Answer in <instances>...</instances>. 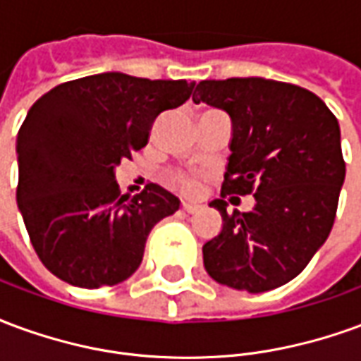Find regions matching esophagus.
I'll return each instance as SVG.
<instances>
[{"mask_svg": "<svg viewBox=\"0 0 361 361\" xmlns=\"http://www.w3.org/2000/svg\"><path fill=\"white\" fill-rule=\"evenodd\" d=\"M181 209L185 212H197L199 209H201V204H197V203H189V201H183L181 203Z\"/></svg>", "mask_w": 361, "mask_h": 361, "instance_id": "esophagus-1", "label": "esophagus"}]
</instances>
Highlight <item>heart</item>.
Wrapping results in <instances>:
<instances>
[{"instance_id": "1", "label": "heart", "mask_w": 361, "mask_h": 361, "mask_svg": "<svg viewBox=\"0 0 361 361\" xmlns=\"http://www.w3.org/2000/svg\"><path fill=\"white\" fill-rule=\"evenodd\" d=\"M172 183L176 188H180L181 191H185V193H193L197 189V180L193 176H188V173H176V176H172Z\"/></svg>"}]
</instances>
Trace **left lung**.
Masks as SVG:
<instances>
[{"instance_id":"left-lung-1","label":"left lung","mask_w":361,"mask_h":361,"mask_svg":"<svg viewBox=\"0 0 361 361\" xmlns=\"http://www.w3.org/2000/svg\"><path fill=\"white\" fill-rule=\"evenodd\" d=\"M193 102L232 121L222 199L209 203L222 230L203 245L204 269L250 294L282 286L331 234L346 176L338 121L317 94L263 77L201 81ZM250 192V213L226 212L224 196Z\"/></svg>"}]
</instances>
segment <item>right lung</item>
<instances>
[{"label": "right lung", "instance_id": "1", "mask_svg": "<svg viewBox=\"0 0 361 361\" xmlns=\"http://www.w3.org/2000/svg\"><path fill=\"white\" fill-rule=\"evenodd\" d=\"M193 87L108 71L58 85L32 104L17 135V204L51 274L100 288L139 269L147 235L180 199L157 183L133 199L119 195L116 168Z\"/></svg>", "mask_w": 361, "mask_h": 361}]
</instances>
